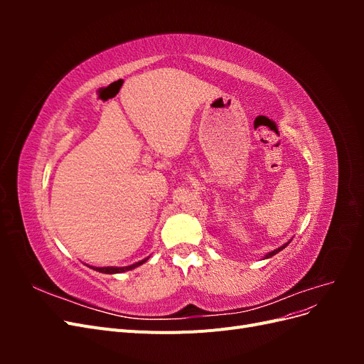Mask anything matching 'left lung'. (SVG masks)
<instances>
[{
	"label": "left lung",
	"instance_id": "8db88e82",
	"mask_svg": "<svg viewBox=\"0 0 364 364\" xmlns=\"http://www.w3.org/2000/svg\"><path fill=\"white\" fill-rule=\"evenodd\" d=\"M289 246V243L287 245H284V246H281V247H278V249H274V250H272L270 253H267V255H266V258H270V257H273V255H277V253L278 252H281L284 247H287Z\"/></svg>",
	"mask_w": 364,
	"mask_h": 364
}]
</instances>
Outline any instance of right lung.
Listing matches in <instances>:
<instances>
[{"instance_id": "1", "label": "right lung", "mask_w": 364, "mask_h": 364, "mask_svg": "<svg viewBox=\"0 0 364 364\" xmlns=\"http://www.w3.org/2000/svg\"><path fill=\"white\" fill-rule=\"evenodd\" d=\"M147 259H149V258L142 259V261H139V262L132 264V266H127V267H91V269H94V270H97V272H100V273H107V274H109V273H121V272H127V270H132V269H135V267L141 266V264H144Z\"/></svg>"}]
</instances>
